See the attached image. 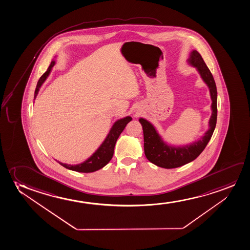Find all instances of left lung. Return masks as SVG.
Listing matches in <instances>:
<instances>
[{
    "instance_id": "obj_1",
    "label": "left lung",
    "mask_w": 250,
    "mask_h": 250,
    "mask_svg": "<svg viewBox=\"0 0 250 250\" xmlns=\"http://www.w3.org/2000/svg\"><path fill=\"white\" fill-rule=\"evenodd\" d=\"M188 62L192 67L197 68L203 81H205V84H207L209 89L212 100V114L208 121L209 128L200 139L195 141L194 143H190L185 146H173L163 141L162 137L159 136L158 131L149 121L143 118H140L139 122L143 129L145 155L150 162L161 168H177L197 159L199 154L205 150V146H207L216 125L217 89L214 77L202 56L196 50H193L191 52L190 57L188 59Z\"/></svg>"
}]
</instances>
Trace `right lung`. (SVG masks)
<instances>
[{
	"label": "right lung",
	"instance_id": "obj_1",
	"mask_svg": "<svg viewBox=\"0 0 250 250\" xmlns=\"http://www.w3.org/2000/svg\"><path fill=\"white\" fill-rule=\"evenodd\" d=\"M54 64H55V61L52 60L47 70L42 75V77L37 82L34 99H36V96L39 92L40 88L45 82L46 78L48 77ZM131 120H132V118L130 116L125 117L123 119L117 120L116 122L113 125L109 133L107 134V137L104 140V143H102L97 151L84 162L78 164V165H67V164L59 162V161L58 162L61 166L65 167L66 169L74 170V171L82 172V173L97 171L98 169L104 168V166H106L113 158L114 146H115L117 139L119 138L120 134L123 131L125 127L126 126L127 124Z\"/></svg>",
	"mask_w": 250,
	"mask_h": 250
}]
</instances>
